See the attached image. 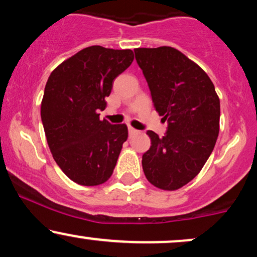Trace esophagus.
<instances>
[{"label":"esophagus","instance_id":"34e87169","mask_svg":"<svg viewBox=\"0 0 257 257\" xmlns=\"http://www.w3.org/2000/svg\"><path fill=\"white\" fill-rule=\"evenodd\" d=\"M128 131H129V134H131V135H133V134H135V133H137L138 131H137V129H134V128H133V126H131V125H129L128 126Z\"/></svg>","mask_w":257,"mask_h":257}]
</instances>
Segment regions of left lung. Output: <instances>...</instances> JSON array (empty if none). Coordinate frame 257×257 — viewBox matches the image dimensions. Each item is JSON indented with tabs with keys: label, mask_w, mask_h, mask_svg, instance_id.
Wrapping results in <instances>:
<instances>
[{
	"label": "left lung",
	"mask_w": 257,
	"mask_h": 257,
	"mask_svg": "<svg viewBox=\"0 0 257 257\" xmlns=\"http://www.w3.org/2000/svg\"><path fill=\"white\" fill-rule=\"evenodd\" d=\"M159 116L168 122L163 138L146 133L151 147L143 169L153 186L175 191L198 175L220 131V99L204 70L173 47L134 49Z\"/></svg>",
	"instance_id": "1"
}]
</instances>
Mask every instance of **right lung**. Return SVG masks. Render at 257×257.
Listing matches in <instances>:
<instances>
[{
	"instance_id": "add662e5",
	"label": "right lung",
	"mask_w": 257,
	"mask_h": 257,
	"mask_svg": "<svg viewBox=\"0 0 257 257\" xmlns=\"http://www.w3.org/2000/svg\"><path fill=\"white\" fill-rule=\"evenodd\" d=\"M131 49L91 46L66 59L47 81L42 118L53 158L65 175L82 186H98L111 178L123 143L125 124L100 120L113 79L131 66Z\"/></svg>"
}]
</instances>
